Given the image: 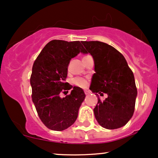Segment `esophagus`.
Wrapping results in <instances>:
<instances>
[{
  "label": "esophagus",
  "instance_id": "1",
  "mask_svg": "<svg viewBox=\"0 0 158 158\" xmlns=\"http://www.w3.org/2000/svg\"><path fill=\"white\" fill-rule=\"evenodd\" d=\"M84 92H85V94H86V95H88V94H90L89 90H84Z\"/></svg>",
  "mask_w": 158,
  "mask_h": 158
}]
</instances>
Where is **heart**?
Segmentation results:
<instances>
[{
    "instance_id": "obj_1",
    "label": "heart",
    "mask_w": 158,
    "mask_h": 158,
    "mask_svg": "<svg viewBox=\"0 0 158 158\" xmlns=\"http://www.w3.org/2000/svg\"><path fill=\"white\" fill-rule=\"evenodd\" d=\"M85 57H86V56H85ZM73 83L76 85H77V86L81 87V88H85V87L87 86V85H88V81H87L86 79H83V78H80V77H78V78H76V79H74Z\"/></svg>"
}]
</instances>
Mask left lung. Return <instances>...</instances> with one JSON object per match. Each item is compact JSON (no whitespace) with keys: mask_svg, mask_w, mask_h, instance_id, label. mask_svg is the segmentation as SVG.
I'll return each mask as SVG.
<instances>
[{"mask_svg":"<svg viewBox=\"0 0 158 158\" xmlns=\"http://www.w3.org/2000/svg\"><path fill=\"white\" fill-rule=\"evenodd\" d=\"M93 57L94 70L90 90L96 95L107 94L94 109L98 123L107 129L124 126L133 116L137 90L133 72L123 54L101 41H81Z\"/></svg>","mask_w":158,"mask_h":158,"instance_id":"obj_1","label":"left lung"}]
</instances>
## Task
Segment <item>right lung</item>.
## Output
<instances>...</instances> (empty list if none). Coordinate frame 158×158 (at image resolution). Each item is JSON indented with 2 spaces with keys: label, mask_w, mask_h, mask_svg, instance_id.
<instances>
[{
  "label": "right lung",
  "mask_w": 158,
  "mask_h": 158,
  "mask_svg": "<svg viewBox=\"0 0 158 158\" xmlns=\"http://www.w3.org/2000/svg\"><path fill=\"white\" fill-rule=\"evenodd\" d=\"M87 53L79 41L52 40L34 61L30 85L32 99L42 123L53 131H63L75 123L85 94L79 87L65 82L71 59ZM69 95L61 98V92Z\"/></svg>",
  "instance_id": "1"
}]
</instances>
